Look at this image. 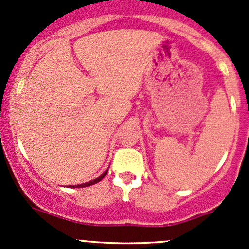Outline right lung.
Here are the masks:
<instances>
[{
    "instance_id": "right-lung-1",
    "label": "right lung",
    "mask_w": 249,
    "mask_h": 249,
    "mask_svg": "<svg viewBox=\"0 0 249 249\" xmlns=\"http://www.w3.org/2000/svg\"><path fill=\"white\" fill-rule=\"evenodd\" d=\"M108 169H109V166L107 167V169H105L104 171H102L101 175H99L97 177H95L94 179H90V180H88V182L76 183V184H69V185H66V187H69V188H84V187H90V185H92V184H96L97 182H100V180H101L102 178H104L105 176L107 175V172H108Z\"/></svg>"
}]
</instances>
